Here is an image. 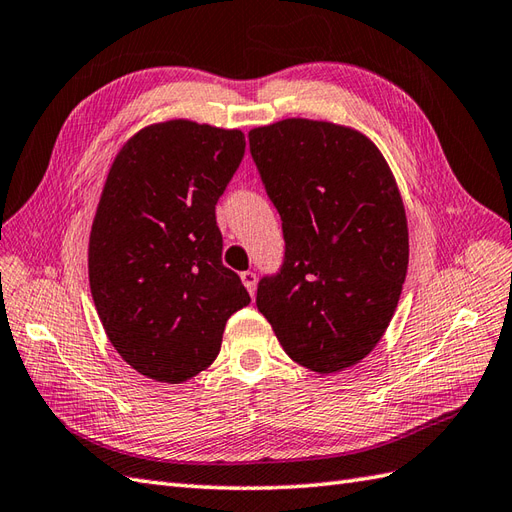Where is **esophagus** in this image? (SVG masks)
Listing matches in <instances>:
<instances>
[{
	"mask_svg": "<svg viewBox=\"0 0 512 512\" xmlns=\"http://www.w3.org/2000/svg\"><path fill=\"white\" fill-rule=\"evenodd\" d=\"M241 280H243V286L249 291V295L254 297L256 293V273L254 271H243L241 273Z\"/></svg>",
	"mask_w": 512,
	"mask_h": 512,
	"instance_id": "esophagus-1",
	"label": "esophagus"
}]
</instances>
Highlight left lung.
Returning a JSON list of instances; mask_svg holds the SVG:
<instances>
[{
    "label": "left lung",
    "instance_id": "obj_1",
    "mask_svg": "<svg viewBox=\"0 0 512 512\" xmlns=\"http://www.w3.org/2000/svg\"><path fill=\"white\" fill-rule=\"evenodd\" d=\"M284 230V265L256 306L284 352L321 376L360 363L389 328L408 271V221L367 134L291 117L247 134Z\"/></svg>",
    "mask_w": 512,
    "mask_h": 512
}]
</instances>
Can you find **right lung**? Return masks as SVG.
<instances>
[{
    "label": "right lung",
    "mask_w": 512,
    "mask_h": 512,
    "mask_svg": "<svg viewBox=\"0 0 512 512\" xmlns=\"http://www.w3.org/2000/svg\"><path fill=\"white\" fill-rule=\"evenodd\" d=\"M245 134L191 119L149 123L112 160L89 236V284L108 341L141 376L182 384L213 365L249 304L221 263L215 206Z\"/></svg>",
    "instance_id": "obj_1"
}]
</instances>
